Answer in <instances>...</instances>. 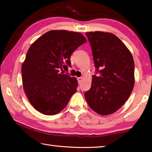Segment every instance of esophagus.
Listing matches in <instances>:
<instances>
[{
    "instance_id": "esophagus-1",
    "label": "esophagus",
    "mask_w": 152,
    "mask_h": 152,
    "mask_svg": "<svg viewBox=\"0 0 152 152\" xmlns=\"http://www.w3.org/2000/svg\"><path fill=\"white\" fill-rule=\"evenodd\" d=\"M82 78L81 77H78V78H77V80H78V84L80 83V82H82Z\"/></svg>"
}]
</instances>
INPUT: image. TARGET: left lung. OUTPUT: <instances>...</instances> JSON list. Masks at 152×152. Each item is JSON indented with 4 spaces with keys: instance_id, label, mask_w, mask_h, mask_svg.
Wrapping results in <instances>:
<instances>
[{
    "instance_id": "left-lung-1",
    "label": "left lung",
    "mask_w": 152,
    "mask_h": 152,
    "mask_svg": "<svg viewBox=\"0 0 152 152\" xmlns=\"http://www.w3.org/2000/svg\"><path fill=\"white\" fill-rule=\"evenodd\" d=\"M91 45L96 73L91 88L84 92L91 109L101 115L116 112L129 99L135 83L132 53L116 35L102 31L86 33Z\"/></svg>"
}]
</instances>
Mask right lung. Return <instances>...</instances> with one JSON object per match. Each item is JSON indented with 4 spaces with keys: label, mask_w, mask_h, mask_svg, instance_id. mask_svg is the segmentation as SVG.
<instances>
[{
    "label": "right lung",
    "mask_w": 152,
    "mask_h": 152,
    "mask_svg": "<svg viewBox=\"0 0 152 152\" xmlns=\"http://www.w3.org/2000/svg\"><path fill=\"white\" fill-rule=\"evenodd\" d=\"M86 42L80 33L52 30L30 46L22 65V81L28 100L38 111L53 115L68 104L78 81L60 70L70 66L72 53Z\"/></svg>",
    "instance_id": "right-lung-1"
}]
</instances>
